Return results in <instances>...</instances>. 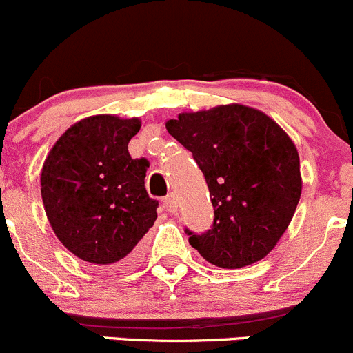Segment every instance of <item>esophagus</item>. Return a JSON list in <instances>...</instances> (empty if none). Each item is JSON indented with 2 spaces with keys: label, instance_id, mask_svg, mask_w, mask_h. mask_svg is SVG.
<instances>
[{
  "label": "esophagus",
  "instance_id": "esophagus-1",
  "mask_svg": "<svg viewBox=\"0 0 353 353\" xmlns=\"http://www.w3.org/2000/svg\"><path fill=\"white\" fill-rule=\"evenodd\" d=\"M163 205H165V209L168 212H176L178 211V202H176L175 195H173V194L166 195V197L163 199Z\"/></svg>",
  "mask_w": 353,
  "mask_h": 353
}]
</instances>
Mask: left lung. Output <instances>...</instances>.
I'll list each match as a JSON object with an SVG mask.
<instances>
[{
    "mask_svg": "<svg viewBox=\"0 0 353 353\" xmlns=\"http://www.w3.org/2000/svg\"><path fill=\"white\" fill-rule=\"evenodd\" d=\"M166 130L192 152L209 187L214 221L188 242L208 263L235 270L266 257L302 194L300 159L287 132L243 104L180 113Z\"/></svg>",
    "mask_w": 353,
    "mask_h": 353,
    "instance_id": "obj_1",
    "label": "left lung"
}]
</instances>
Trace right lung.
Returning a JSON list of instances; mask_svg holds the SVG:
<instances>
[{
    "label": "right lung",
    "mask_w": 353,
    "mask_h": 353,
    "mask_svg": "<svg viewBox=\"0 0 353 353\" xmlns=\"http://www.w3.org/2000/svg\"><path fill=\"white\" fill-rule=\"evenodd\" d=\"M139 118L96 114L73 123L41 172L44 211L59 242L96 266H125L158 218L144 187L148 159H132Z\"/></svg>",
    "instance_id": "right-lung-1"
}]
</instances>
